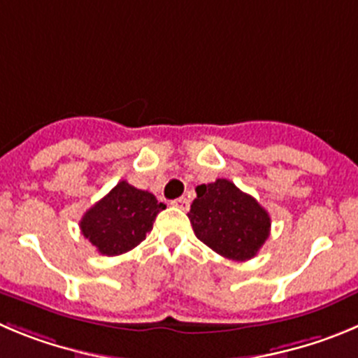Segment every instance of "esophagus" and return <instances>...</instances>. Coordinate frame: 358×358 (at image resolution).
<instances>
[{
  "label": "esophagus",
  "instance_id": "obj_1",
  "mask_svg": "<svg viewBox=\"0 0 358 358\" xmlns=\"http://www.w3.org/2000/svg\"><path fill=\"white\" fill-rule=\"evenodd\" d=\"M171 205L176 206V208H180V210H189V199L178 198V199H175V201H171Z\"/></svg>",
  "mask_w": 358,
  "mask_h": 358
}]
</instances>
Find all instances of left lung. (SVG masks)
Here are the masks:
<instances>
[{"label":"left lung","instance_id":"obj_1","mask_svg":"<svg viewBox=\"0 0 358 358\" xmlns=\"http://www.w3.org/2000/svg\"><path fill=\"white\" fill-rule=\"evenodd\" d=\"M196 194L187 213L196 236L228 259L255 258L270 235L268 212L226 178L198 185Z\"/></svg>","mask_w":358,"mask_h":358}]
</instances>
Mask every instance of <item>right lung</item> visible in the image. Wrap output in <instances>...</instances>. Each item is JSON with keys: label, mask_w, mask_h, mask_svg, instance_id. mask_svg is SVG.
I'll use <instances>...</instances> for the list:
<instances>
[{"label": "right lung", "mask_w": 358, "mask_h": 358, "mask_svg": "<svg viewBox=\"0 0 358 358\" xmlns=\"http://www.w3.org/2000/svg\"><path fill=\"white\" fill-rule=\"evenodd\" d=\"M164 208L166 205L152 192L122 180L83 215L79 228L100 255L118 256L146 238L157 213Z\"/></svg>", "instance_id": "1"}]
</instances>
